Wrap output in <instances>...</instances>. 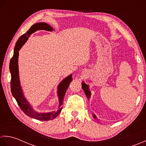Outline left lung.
Segmentation results:
<instances>
[{"mask_svg":"<svg viewBox=\"0 0 146 146\" xmlns=\"http://www.w3.org/2000/svg\"><path fill=\"white\" fill-rule=\"evenodd\" d=\"M82 90H84L86 96H87V98H88V99H89V98H90L91 96V92L90 90H89V86L87 84H86L84 82H82ZM93 117H94V118H96V116H95L94 115H93Z\"/></svg>","mask_w":146,"mask_h":146,"instance_id":"obj_1","label":"left lung"}]
</instances>
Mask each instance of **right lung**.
Listing matches in <instances>:
<instances>
[{"instance_id": "add662e5", "label": "right lung", "mask_w": 146, "mask_h": 146, "mask_svg": "<svg viewBox=\"0 0 146 146\" xmlns=\"http://www.w3.org/2000/svg\"><path fill=\"white\" fill-rule=\"evenodd\" d=\"M38 30H46L48 31H52L53 28L45 23H38L33 25L29 28V30L23 34L21 36L17 41L14 50V55L11 58L9 64V69L11 74V93L14 98L16 99L18 105L21 109V110L28 117L36 119L38 120L47 121L51 120L57 117L60 113L62 109L64 98L65 96L66 91L69 88V86L71 81H72V74L62 81L58 86L57 94L59 99V109L56 111H52L48 113H38L35 111L31 108V105L26 100L23 93L21 87L20 85L19 70H18V56L19 50L23 46V44L28 40L30 35Z\"/></svg>"}]
</instances>
